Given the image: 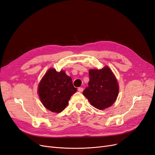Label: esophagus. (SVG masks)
<instances>
[{
	"mask_svg": "<svg viewBox=\"0 0 155 155\" xmlns=\"http://www.w3.org/2000/svg\"><path fill=\"white\" fill-rule=\"evenodd\" d=\"M78 91L80 92H82L83 91V88H82V87L78 88Z\"/></svg>",
	"mask_w": 155,
	"mask_h": 155,
	"instance_id": "obj_1",
	"label": "esophagus"
}]
</instances>
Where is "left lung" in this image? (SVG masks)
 <instances>
[{"instance_id": "obj_1", "label": "left lung", "mask_w": 155, "mask_h": 155, "mask_svg": "<svg viewBox=\"0 0 155 155\" xmlns=\"http://www.w3.org/2000/svg\"><path fill=\"white\" fill-rule=\"evenodd\" d=\"M88 87L83 92L91 104L104 110L114 104L118 97L119 86L117 79L109 67L100 70H89Z\"/></svg>"}]
</instances>
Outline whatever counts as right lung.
Segmentation results:
<instances>
[{"mask_svg": "<svg viewBox=\"0 0 155 155\" xmlns=\"http://www.w3.org/2000/svg\"><path fill=\"white\" fill-rule=\"evenodd\" d=\"M77 88L73 86L72 78L63 70L57 72L50 68L38 86V94L43 105L49 110L62 112L67 107L70 97L76 93Z\"/></svg>", "mask_w": 155, "mask_h": 155, "instance_id": "1", "label": "right lung"}]
</instances>
